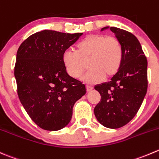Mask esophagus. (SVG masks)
<instances>
[{"label": "esophagus", "instance_id": "34e87169", "mask_svg": "<svg viewBox=\"0 0 159 159\" xmlns=\"http://www.w3.org/2000/svg\"><path fill=\"white\" fill-rule=\"evenodd\" d=\"M92 89H93V87L91 85H86V90H87V92H90V91H92Z\"/></svg>", "mask_w": 159, "mask_h": 159}]
</instances>
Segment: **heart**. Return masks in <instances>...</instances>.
Masks as SVG:
<instances>
[{
    "mask_svg": "<svg viewBox=\"0 0 159 159\" xmlns=\"http://www.w3.org/2000/svg\"><path fill=\"white\" fill-rule=\"evenodd\" d=\"M124 58V49L119 39L105 34H92L83 39L75 47V51L66 50L62 62L69 76L79 78L85 71L89 61V71L84 80L97 83L104 78H110L118 72Z\"/></svg>",
    "mask_w": 159,
    "mask_h": 159,
    "instance_id": "b5f03b06",
    "label": "heart"
}]
</instances>
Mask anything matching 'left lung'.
<instances>
[{
	"label": "left lung",
	"instance_id": "obj_1",
	"mask_svg": "<svg viewBox=\"0 0 159 159\" xmlns=\"http://www.w3.org/2000/svg\"><path fill=\"white\" fill-rule=\"evenodd\" d=\"M110 30L122 43L124 58L111 81L95 87L101 100L94 112L102 125L116 129L128 124L142 104L148 89V61L134 35L116 27Z\"/></svg>",
	"mask_w": 159,
	"mask_h": 159
}]
</instances>
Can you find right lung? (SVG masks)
I'll return each mask as SVG.
<instances>
[{"label": "right lung", "instance_id": "obj_1", "mask_svg": "<svg viewBox=\"0 0 159 159\" xmlns=\"http://www.w3.org/2000/svg\"><path fill=\"white\" fill-rule=\"evenodd\" d=\"M81 35L41 31L23 41L17 52L18 98L32 121L43 130L66 127L75 102L86 92L84 84L69 76L62 62L64 52Z\"/></svg>", "mask_w": 159, "mask_h": 159}]
</instances>
